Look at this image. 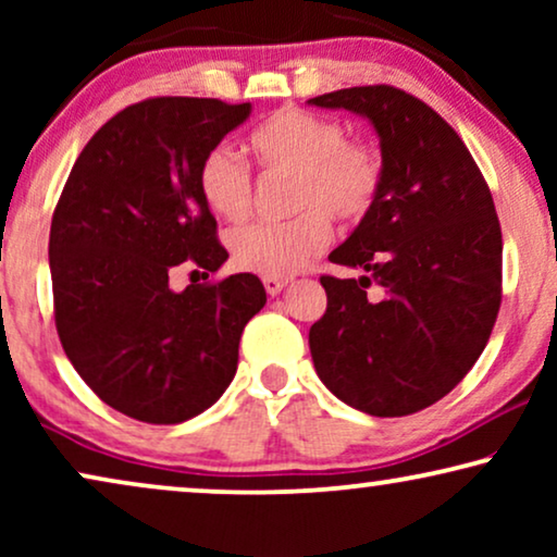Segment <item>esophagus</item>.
I'll return each mask as SVG.
<instances>
[{
	"instance_id": "esophagus-1",
	"label": "esophagus",
	"mask_w": 557,
	"mask_h": 557,
	"mask_svg": "<svg viewBox=\"0 0 557 557\" xmlns=\"http://www.w3.org/2000/svg\"><path fill=\"white\" fill-rule=\"evenodd\" d=\"M286 284H288V278H276V276H263V286H265V292H269L271 296H276V294H281L286 288Z\"/></svg>"
}]
</instances>
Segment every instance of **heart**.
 I'll list each match as a JSON object with an SVG mask.
<instances>
[{"label":"heart","instance_id":"b5f03b06","mask_svg":"<svg viewBox=\"0 0 557 557\" xmlns=\"http://www.w3.org/2000/svg\"><path fill=\"white\" fill-rule=\"evenodd\" d=\"M248 149L269 177H292L288 212L278 225H246L231 233V256L240 271L288 278L307 269L332 240V218L355 227L375 210L385 185L383 151L368 139H349L337 119L284 106L248 136ZM202 202L227 223L248 218L253 180L243 159L215 147L200 159Z\"/></svg>","mask_w":557,"mask_h":557}]
</instances>
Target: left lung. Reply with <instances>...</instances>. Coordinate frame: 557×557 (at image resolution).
<instances>
[{
	"label": "left lung",
	"mask_w": 557,
	"mask_h": 557,
	"mask_svg": "<svg viewBox=\"0 0 557 557\" xmlns=\"http://www.w3.org/2000/svg\"><path fill=\"white\" fill-rule=\"evenodd\" d=\"M309 103L370 119L385 162L372 215L330 253L364 276L319 278L326 311L309 330L311 360L347 406L380 418L418 413L461 383L497 322L502 227L492 193L461 136L406 90L357 86Z\"/></svg>",
	"instance_id": "obj_1"
}]
</instances>
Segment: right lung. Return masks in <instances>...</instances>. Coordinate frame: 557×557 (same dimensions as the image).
Returning <instances> with one entry per match:
<instances>
[{
	"label": "right lung",
	"instance_id": "right-lung-1",
	"mask_svg": "<svg viewBox=\"0 0 557 557\" xmlns=\"http://www.w3.org/2000/svg\"><path fill=\"white\" fill-rule=\"evenodd\" d=\"M248 113L187 96L126 106L83 147L52 212L60 345L90 391L136 421L170 425L210 408L265 304L253 273L170 286L185 261L210 273L225 263L197 166Z\"/></svg>",
	"mask_w": 557,
	"mask_h": 557
}]
</instances>
